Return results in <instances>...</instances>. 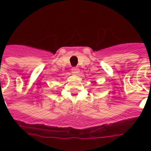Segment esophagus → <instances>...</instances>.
Instances as JSON below:
<instances>
[{
    "instance_id": "34e87169",
    "label": "esophagus",
    "mask_w": 151,
    "mask_h": 151,
    "mask_svg": "<svg viewBox=\"0 0 151 151\" xmlns=\"http://www.w3.org/2000/svg\"><path fill=\"white\" fill-rule=\"evenodd\" d=\"M72 73L74 74H78L79 73V69L78 67H73L72 68Z\"/></svg>"
}]
</instances>
